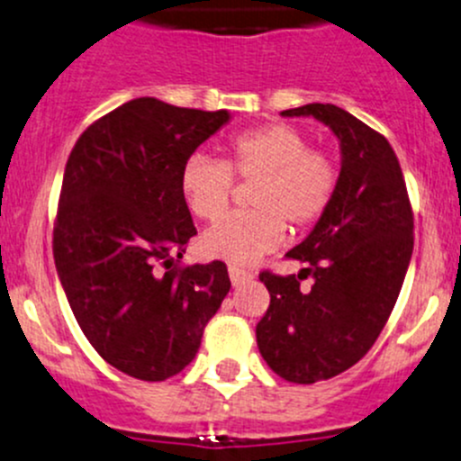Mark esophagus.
<instances>
[{"label": "esophagus", "mask_w": 461, "mask_h": 461, "mask_svg": "<svg viewBox=\"0 0 461 461\" xmlns=\"http://www.w3.org/2000/svg\"><path fill=\"white\" fill-rule=\"evenodd\" d=\"M230 278H231V285L239 287L243 285V283L252 281L254 274L249 272V269H240V267H230Z\"/></svg>", "instance_id": "obj_1"}]
</instances>
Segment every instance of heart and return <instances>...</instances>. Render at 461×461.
Returning a JSON list of instances; mask_svg holds the SVG:
<instances>
[{
	"label": "heart",
	"instance_id": "obj_1",
	"mask_svg": "<svg viewBox=\"0 0 461 461\" xmlns=\"http://www.w3.org/2000/svg\"><path fill=\"white\" fill-rule=\"evenodd\" d=\"M234 176L254 180L249 204L209 227L201 239L204 257L252 265L274 252L285 222L303 230L317 222L334 196L339 171L332 158L310 147L308 136L290 124H265L225 144V160L194 153L180 171V192L203 221H216L230 204Z\"/></svg>",
	"mask_w": 461,
	"mask_h": 461
}]
</instances>
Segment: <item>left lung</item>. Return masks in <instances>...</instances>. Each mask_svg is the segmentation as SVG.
I'll list each match as a JSON object with an SVG mask.
<instances>
[{"instance_id": "1", "label": "left lung", "mask_w": 461, "mask_h": 461, "mask_svg": "<svg viewBox=\"0 0 461 461\" xmlns=\"http://www.w3.org/2000/svg\"><path fill=\"white\" fill-rule=\"evenodd\" d=\"M281 115H312L341 144L334 196L308 239L287 257L299 274H258L269 308L257 325L263 359L292 384H317L352 368L393 312L412 257V207L402 167L379 131L334 104ZM303 277L313 285L301 288Z\"/></svg>"}]
</instances>
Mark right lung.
Wrapping results in <instances>:
<instances>
[{
    "label": "right lung",
    "instance_id": "right-lung-1",
    "mask_svg": "<svg viewBox=\"0 0 461 461\" xmlns=\"http://www.w3.org/2000/svg\"><path fill=\"white\" fill-rule=\"evenodd\" d=\"M230 120L136 97L102 115L64 169L53 257L76 321L120 373L165 381L192 364L231 283L227 265H178L196 236L180 192L194 151Z\"/></svg>",
    "mask_w": 461,
    "mask_h": 461
}]
</instances>
